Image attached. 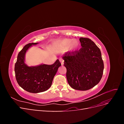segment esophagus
<instances>
[{"instance_id": "obj_1", "label": "esophagus", "mask_w": 124, "mask_h": 124, "mask_svg": "<svg viewBox=\"0 0 124 124\" xmlns=\"http://www.w3.org/2000/svg\"><path fill=\"white\" fill-rule=\"evenodd\" d=\"M59 61H60V62H61V64H62V65H63V60L62 59V58H60L59 59Z\"/></svg>"}]
</instances>
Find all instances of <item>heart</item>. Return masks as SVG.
I'll use <instances>...</instances> for the list:
<instances>
[{
    "label": "heart",
    "instance_id": "heart-1",
    "mask_svg": "<svg viewBox=\"0 0 124 124\" xmlns=\"http://www.w3.org/2000/svg\"><path fill=\"white\" fill-rule=\"evenodd\" d=\"M80 46V43L78 41L68 38L58 40L54 43V46L57 50L62 52L67 49L70 53L77 51L79 48ZM72 46L75 47L72 48Z\"/></svg>",
    "mask_w": 124,
    "mask_h": 124
}]
</instances>
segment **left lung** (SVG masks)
Returning a JSON list of instances; mask_svg holds the SVG:
<instances>
[{
  "label": "left lung",
  "instance_id": "obj_1",
  "mask_svg": "<svg viewBox=\"0 0 124 124\" xmlns=\"http://www.w3.org/2000/svg\"><path fill=\"white\" fill-rule=\"evenodd\" d=\"M82 47L63 56L66 77L74 89L87 91L98 84L102 77L104 64L99 48L89 38H80Z\"/></svg>",
  "mask_w": 124,
  "mask_h": 124
}]
</instances>
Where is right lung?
Here are the masks:
<instances>
[{"label":"right lung","mask_w":124,"mask_h":124,"mask_svg":"<svg viewBox=\"0 0 124 124\" xmlns=\"http://www.w3.org/2000/svg\"><path fill=\"white\" fill-rule=\"evenodd\" d=\"M38 43H30L23 47L17 55L14 71L16 79L21 87L31 93H38L50 88L54 76L61 63L58 59L51 65L41 64L28 66L25 62L26 52L32 45Z\"/></svg>","instance_id":"right-lung-1"}]
</instances>
